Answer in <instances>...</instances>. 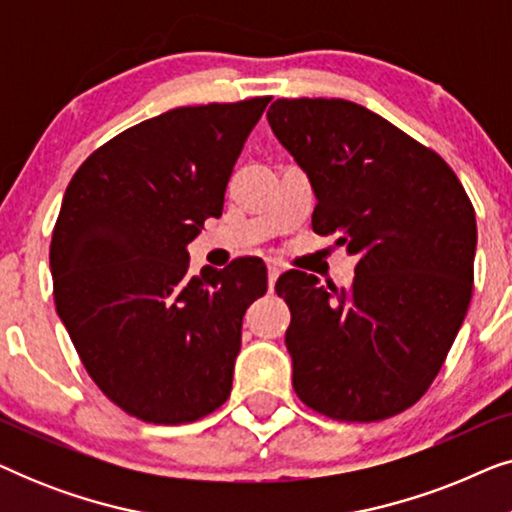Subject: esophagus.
I'll return each mask as SVG.
<instances>
[{"label":"esophagus","instance_id":"1","mask_svg":"<svg viewBox=\"0 0 512 512\" xmlns=\"http://www.w3.org/2000/svg\"><path fill=\"white\" fill-rule=\"evenodd\" d=\"M279 275H282V268H279V263L270 261L268 263V289L270 291H275V282H277Z\"/></svg>","mask_w":512,"mask_h":512}]
</instances>
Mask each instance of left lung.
<instances>
[{
    "label": "left lung",
    "mask_w": 512,
    "mask_h": 512,
    "mask_svg": "<svg viewBox=\"0 0 512 512\" xmlns=\"http://www.w3.org/2000/svg\"><path fill=\"white\" fill-rule=\"evenodd\" d=\"M268 121L317 193L314 233L359 256L347 289L277 279L293 391L338 422L394 417L436 380L471 305L473 202L436 151L361 104L277 100Z\"/></svg>",
    "instance_id": "1"
}]
</instances>
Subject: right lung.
I'll return each instance as SVG.
<instances>
[{"label":"right lung","mask_w":512,"mask_h":512,"mask_svg":"<svg viewBox=\"0 0 512 512\" xmlns=\"http://www.w3.org/2000/svg\"><path fill=\"white\" fill-rule=\"evenodd\" d=\"M270 97L179 107L90 153L51 237L53 300L104 396L149 424H188L228 401L258 258L188 275V242L223 195Z\"/></svg>","instance_id":"add662e5"}]
</instances>
